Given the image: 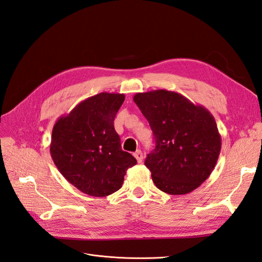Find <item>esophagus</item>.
Instances as JSON below:
<instances>
[{"label":"esophagus","instance_id":"obj_1","mask_svg":"<svg viewBox=\"0 0 262 262\" xmlns=\"http://www.w3.org/2000/svg\"><path fill=\"white\" fill-rule=\"evenodd\" d=\"M135 158L137 159V161H138V163H141L142 162V160H143V154L141 152V150H137L136 152H135Z\"/></svg>","mask_w":262,"mask_h":262}]
</instances>
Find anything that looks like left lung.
<instances>
[{"label":"left lung","instance_id":"obj_1","mask_svg":"<svg viewBox=\"0 0 262 262\" xmlns=\"http://www.w3.org/2000/svg\"><path fill=\"white\" fill-rule=\"evenodd\" d=\"M134 102L149 122L156 148L145 165L156 186L170 195L198 188L212 173L221 151L213 115L179 92H139Z\"/></svg>","mask_w":262,"mask_h":262}]
</instances>
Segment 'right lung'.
<instances>
[{"label":"right lung","mask_w":262,"mask_h":262,"mask_svg":"<svg viewBox=\"0 0 262 262\" xmlns=\"http://www.w3.org/2000/svg\"><path fill=\"white\" fill-rule=\"evenodd\" d=\"M123 94L101 92L62 115L52 129L50 152L58 171L89 196L105 197L119 190L137 160L122 150L114 119Z\"/></svg>","instance_id":"right-lung-1"}]
</instances>
